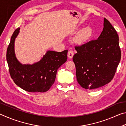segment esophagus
<instances>
[{
	"label": "esophagus",
	"mask_w": 126,
	"mask_h": 126,
	"mask_svg": "<svg viewBox=\"0 0 126 126\" xmlns=\"http://www.w3.org/2000/svg\"><path fill=\"white\" fill-rule=\"evenodd\" d=\"M73 55H74V53H73V51H72V50L68 51V58L71 59V58H73Z\"/></svg>",
	"instance_id": "1"
}]
</instances>
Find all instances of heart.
Returning a JSON list of instances; mask_svg holds the SVG:
<instances>
[{"mask_svg":"<svg viewBox=\"0 0 126 126\" xmlns=\"http://www.w3.org/2000/svg\"><path fill=\"white\" fill-rule=\"evenodd\" d=\"M92 33V30L89 27H86L80 30L77 34L74 41L78 44H83L86 42L91 37Z\"/></svg>","mask_w":126,"mask_h":126,"instance_id":"heart-1","label":"heart"}]
</instances>
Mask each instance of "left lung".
<instances>
[{
	"label": "left lung",
	"instance_id": "left-lung-1",
	"mask_svg": "<svg viewBox=\"0 0 126 126\" xmlns=\"http://www.w3.org/2000/svg\"><path fill=\"white\" fill-rule=\"evenodd\" d=\"M73 61L78 83L86 89L108 84L113 78L121 58L117 32L106 18L97 39L76 46Z\"/></svg>",
	"mask_w": 126,
	"mask_h": 126
}]
</instances>
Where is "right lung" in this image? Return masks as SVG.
Returning <instances> with one entry per match:
<instances>
[{"label":"right lung","instance_id":"right-lung-1","mask_svg":"<svg viewBox=\"0 0 126 126\" xmlns=\"http://www.w3.org/2000/svg\"><path fill=\"white\" fill-rule=\"evenodd\" d=\"M17 28L7 51V61L12 78L17 86L29 92H45L54 83L58 68L67 59L68 50L61 52L48 50L39 61L23 64L16 56L14 43L20 32Z\"/></svg>","mask_w":126,"mask_h":126}]
</instances>
